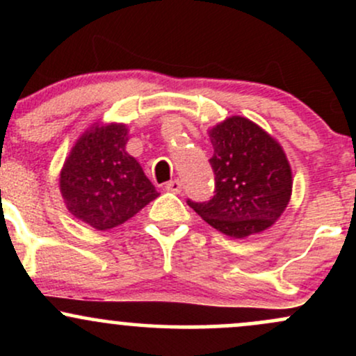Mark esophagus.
Returning a JSON list of instances; mask_svg holds the SVG:
<instances>
[{
    "instance_id": "1",
    "label": "esophagus",
    "mask_w": 356,
    "mask_h": 356,
    "mask_svg": "<svg viewBox=\"0 0 356 356\" xmlns=\"http://www.w3.org/2000/svg\"><path fill=\"white\" fill-rule=\"evenodd\" d=\"M165 189L170 191V192H175V194H179V192L182 191V182L179 181V179H172V181H169L165 184Z\"/></svg>"
}]
</instances>
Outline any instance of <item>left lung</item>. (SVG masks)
<instances>
[{
  "label": "left lung",
  "instance_id": "left-lung-1",
  "mask_svg": "<svg viewBox=\"0 0 356 356\" xmlns=\"http://www.w3.org/2000/svg\"><path fill=\"white\" fill-rule=\"evenodd\" d=\"M214 154V195L187 204L231 238L268 229L291 197V167L281 145L244 117H231L209 132Z\"/></svg>",
  "mask_w": 356,
  "mask_h": 356
}]
</instances>
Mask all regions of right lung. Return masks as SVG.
Here are the masks:
<instances>
[{"instance_id": "add662e5", "label": "right lung", "mask_w": 356, "mask_h": 356, "mask_svg": "<svg viewBox=\"0 0 356 356\" xmlns=\"http://www.w3.org/2000/svg\"><path fill=\"white\" fill-rule=\"evenodd\" d=\"M125 125L95 127L83 134L60 174L68 211L99 231L120 226L159 195L132 155Z\"/></svg>"}]
</instances>
